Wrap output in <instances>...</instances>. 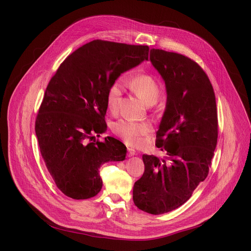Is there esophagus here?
Instances as JSON below:
<instances>
[{"instance_id": "esophagus-1", "label": "esophagus", "mask_w": 251, "mask_h": 251, "mask_svg": "<svg viewBox=\"0 0 251 251\" xmlns=\"http://www.w3.org/2000/svg\"><path fill=\"white\" fill-rule=\"evenodd\" d=\"M136 154V151L134 149H131V148H128V155L129 156H133Z\"/></svg>"}]
</instances>
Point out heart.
Returning a JSON list of instances; mask_svg holds the SVG:
<instances>
[{"label":"heart","instance_id":"1","mask_svg":"<svg viewBox=\"0 0 251 251\" xmlns=\"http://www.w3.org/2000/svg\"><path fill=\"white\" fill-rule=\"evenodd\" d=\"M127 82L135 94L148 105H152L160 98L161 88L155 79L147 74L138 75ZM125 80L122 77L117 78L112 82L107 91V105L111 111L118 109L119 102L123 95ZM114 132L131 146H137L142 141V137L151 132V127L147 123H136L127 120H120L113 125Z\"/></svg>","mask_w":251,"mask_h":251}]
</instances>
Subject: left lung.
<instances>
[{"instance_id":"left-lung-1","label":"left lung","mask_w":251,"mask_h":251,"mask_svg":"<svg viewBox=\"0 0 251 251\" xmlns=\"http://www.w3.org/2000/svg\"><path fill=\"white\" fill-rule=\"evenodd\" d=\"M150 60L167 91L155 146L165 159L143 154L144 173L134 183L133 201L143 212L161 215L185 203L208 174L218 140V115L212 83L191 59L159 49Z\"/></svg>"}]
</instances>
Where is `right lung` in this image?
Listing matches in <instances>:
<instances>
[{"label": "right lung", "mask_w": 251, "mask_h": 251, "mask_svg": "<svg viewBox=\"0 0 251 251\" xmlns=\"http://www.w3.org/2000/svg\"><path fill=\"white\" fill-rule=\"evenodd\" d=\"M148 46L96 39L73 51L50 80L35 121L39 150L57 187L73 200L96 196L102 187L100 168L124 161L126 147L107 130L109 86L122 73L149 59Z\"/></svg>", "instance_id": "right-lung-1"}]
</instances>
